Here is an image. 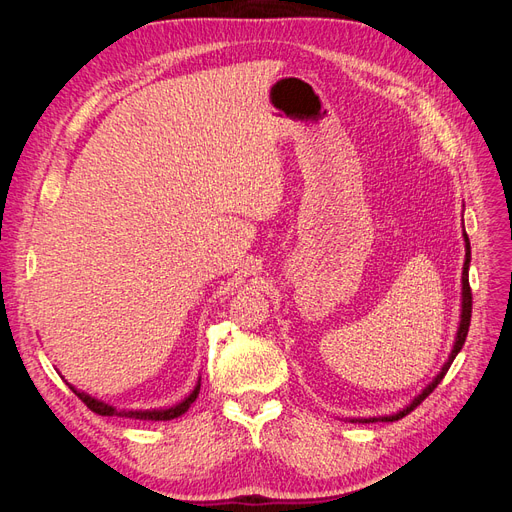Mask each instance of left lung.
<instances>
[{
    "instance_id": "8db88e82",
    "label": "left lung",
    "mask_w": 512,
    "mask_h": 512,
    "mask_svg": "<svg viewBox=\"0 0 512 512\" xmlns=\"http://www.w3.org/2000/svg\"><path fill=\"white\" fill-rule=\"evenodd\" d=\"M463 241H466V262H463V273H461V320H459V327H457V335H455V344H453V350L451 354H448V361L442 365L440 374L433 378L425 389L418 393L410 404L399 410L397 414H389V416H371V418H359V423H376V421H384V423H393V421H399V418H404L406 414H410L421 401L436 389V386L442 382V378L446 376L448 367H451V363L455 361V356L459 354V350L463 348V344H466V337H468V329H470V318H472V290H470V282H468V269H470V239L466 235V230H463Z\"/></svg>"
}]
</instances>
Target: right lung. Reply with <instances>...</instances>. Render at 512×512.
<instances>
[{
  "label": "right lung",
  "instance_id": "add662e5",
  "mask_svg": "<svg viewBox=\"0 0 512 512\" xmlns=\"http://www.w3.org/2000/svg\"><path fill=\"white\" fill-rule=\"evenodd\" d=\"M68 386L91 412H96L100 416H126V418H138V421H170V418H177V416L188 412V408L194 404L196 397H198V391H200V380L194 386V391L188 397H185L183 401H179L177 406L160 408V410H117L115 406H108V404H104V401L91 397V395H87V393H83L79 389H74L72 384H68Z\"/></svg>",
  "mask_w": 512,
  "mask_h": 512
}]
</instances>
